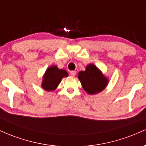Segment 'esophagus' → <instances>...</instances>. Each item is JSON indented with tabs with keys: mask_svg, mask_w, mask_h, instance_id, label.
<instances>
[{
	"mask_svg": "<svg viewBox=\"0 0 146 146\" xmlns=\"http://www.w3.org/2000/svg\"><path fill=\"white\" fill-rule=\"evenodd\" d=\"M75 75H76V71H71V72H70V75H71V77H75Z\"/></svg>",
	"mask_w": 146,
	"mask_h": 146,
	"instance_id": "1",
	"label": "esophagus"
}]
</instances>
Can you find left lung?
<instances>
[{"label":"left lung","mask_w":146,"mask_h":146,"mask_svg":"<svg viewBox=\"0 0 146 146\" xmlns=\"http://www.w3.org/2000/svg\"><path fill=\"white\" fill-rule=\"evenodd\" d=\"M78 79L85 91L90 95L102 91L108 82L94 64H88L86 71H80L78 73Z\"/></svg>","instance_id":"obj_1"}]
</instances>
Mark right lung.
<instances>
[{"mask_svg":"<svg viewBox=\"0 0 146 146\" xmlns=\"http://www.w3.org/2000/svg\"><path fill=\"white\" fill-rule=\"evenodd\" d=\"M67 76L68 73L65 70L59 69L56 66H50L45 72L42 86L47 91L54 90L60 83L62 79Z\"/></svg>","mask_w":146,"mask_h":146,"instance_id":"1","label":"right lung"}]
</instances>
